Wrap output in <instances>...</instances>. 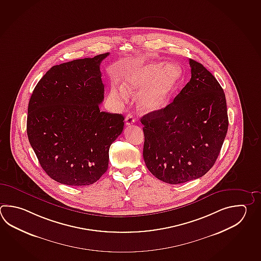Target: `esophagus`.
I'll return each instance as SVG.
<instances>
[{"mask_svg":"<svg viewBox=\"0 0 261 261\" xmlns=\"http://www.w3.org/2000/svg\"><path fill=\"white\" fill-rule=\"evenodd\" d=\"M133 123H135V119H134L133 115L129 113L127 116L125 117V124L126 125H131Z\"/></svg>","mask_w":261,"mask_h":261,"instance_id":"34e87169","label":"esophagus"}]
</instances>
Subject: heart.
<instances>
[{"mask_svg": "<svg viewBox=\"0 0 261 261\" xmlns=\"http://www.w3.org/2000/svg\"><path fill=\"white\" fill-rule=\"evenodd\" d=\"M182 77V69L176 63L136 65L126 69L122 77V87L112 88V96L121 101L128 94L136 95L137 106L144 114H155L169 105Z\"/></svg>", "mask_w": 261, "mask_h": 261, "instance_id": "heart-1", "label": "heart"}]
</instances>
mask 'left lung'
I'll list each match as a JSON object with an SVG mask.
<instances>
[{
	"label": "left lung",
	"mask_w": 261,
	"mask_h": 261,
	"mask_svg": "<svg viewBox=\"0 0 261 261\" xmlns=\"http://www.w3.org/2000/svg\"><path fill=\"white\" fill-rule=\"evenodd\" d=\"M190 66L192 78L174 101L140 119L146 166L169 184L205 175L218 159L229 126L222 87L201 63L190 59Z\"/></svg>",
	"instance_id": "8db88e82"
}]
</instances>
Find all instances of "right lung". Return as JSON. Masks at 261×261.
Masks as SVG:
<instances>
[{"instance_id":"obj_1","label":"right lung","mask_w":261,"mask_h":261,"mask_svg":"<svg viewBox=\"0 0 261 261\" xmlns=\"http://www.w3.org/2000/svg\"><path fill=\"white\" fill-rule=\"evenodd\" d=\"M109 53L56 65L39 81L28 107L29 141L54 180L85 186L109 165V149L122 134V114L100 112V63Z\"/></svg>"}]
</instances>
